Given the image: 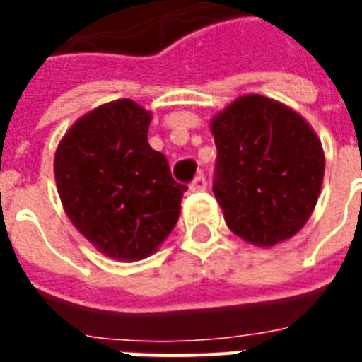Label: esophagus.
I'll return each instance as SVG.
<instances>
[{
  "label": "esophagus",
  "mask_w": 362,
  "mask_h": 362,
  "mask_svg": "<svg viewBox=\"0 0 362 362\" xmlns=\"http://www.w3.org/2000/svg\"><path fill=\"white\" fill-rule=\"evenodd\" d=\"M205 188H207V178H205L204 173H199L196 178L192 180V184H189V189H192V192H204Z\"/></svg>",
  "instance_id": "34e87169"
}]
</instances>
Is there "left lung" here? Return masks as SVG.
<instances>
[{
	"instance_id": "8db88e82",
	"label": "left lung",
	"mask_w": 362,
	"mask_h": 362,
	"mask_svg": "<svg viewBox=\"0 0 362 362\" xmlns=\"http://www.w3.org/2000/svg\"><path fill=\"white\" fill-rule=\"evenodd\" d=\"M217 147L213 194L228 228L258 246L296 235L324 180V151L296 112L246 95L211 122Z\"/></svg>"
}]
</instances>
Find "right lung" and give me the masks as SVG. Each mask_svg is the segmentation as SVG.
Wrapping results in <instances>:
<instances>
[{
	"mask_svg": "<svg viewBox=\"0 0 362 362\" xmlns=\"http://www.w3.org/2000/svg\"><path fill=\"white\" fill-rule=\"evenodd\" d=\"M151 114L129 98L77 119L54 158L58 194L75 228L116 259L157 250L178 221L188 186L147 141Z\"/></svg>",
	"mask_w": 362,
	"mask_h": 362,
	"instance_id": "add662e5",
	"label": "right lung"
}]
</instances>
